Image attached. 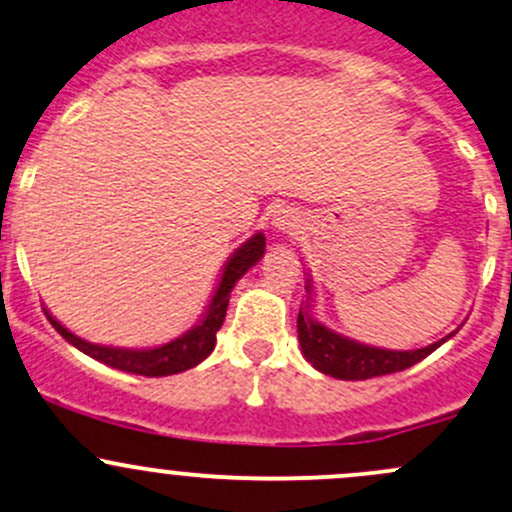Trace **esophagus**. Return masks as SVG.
Returning <instances> with one entry per match:
<instances>
[{"label":"esophagus","mask_w":512,"mask_h":512,"mask_svg":"<svg viewBox=\"0 0 512 512\" xmlns=\"http://www.w3.org/2000/svg\"><path fill=\"white\" fill-rule=\"evenodd\" d=\"M272 225L279 230V233L294 235L301 225H304V215H301L297 208H279V211L274 213Z\"/></svg>","instance_id":"34e87169"}]
</instances>
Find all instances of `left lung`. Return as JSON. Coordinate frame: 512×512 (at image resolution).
<instances>
[{
	"mask_svg": "<svg viewBox=\"0 0 512 512\" xmlns=\"http://www.w3.org/2000/svg\"><path fill=\"white\" fill-rule=\"evenodd\" d=\"M306 289L311 292V284ZM297 331L304 358L316 370L338 380H368L378 378V375H390L397 373V370H405L410 365L419 363L422 358H427L432 351H437L446 338L454 336L451 333V336L441 338V341L432 343L427 348H417V351H385V348L363 346V343H355L351 338L338 336L331 328L311 319V314L306 309H299Z\"/></svg>",
	"mask_w": 512,
	"mask_h": 512,
	"instance_id": "obj_1",
	"label": "left lung"
}]
</instances>
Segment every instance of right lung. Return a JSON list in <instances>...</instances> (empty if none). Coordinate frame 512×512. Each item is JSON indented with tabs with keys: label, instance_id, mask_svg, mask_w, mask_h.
Here are the masks:
<instances>
[{
	"label": "right lung",
	"instance_id": "add662e5",
	"mask_svg": "<svg viewBox=\"0 0 512 512\" xmlns=\"http://www.w3.org/2000/svg\"><path fill=\"white\" fill-rule=\"evenodd\" d=\"M265 255V235L257 233L252 235L240 250H235V255L230 257V262L225 265L223 277H220L218 289H215L208 311L203 314L201 324L193 326L191 331H186L184 336H179L176 341L164 343L159 348H147V351H127V348H107L98 346V343H88L83 338H78L75 333L68 331L53 319L46 311L51 326L66 338L68 343H73L78 351H83L90 358L100 360V363L110 365V368L125 370V373L134 375H147V378H164V375H176L184 373V370L193 368L201 360H206L215 348V333L223 326L225 311H228L230 292H233L235 282L250 270L252 265L260 262V257Z\"/></svg>",
	"mask_w": 512,
	"mask_h": 512
}]
</instances>
